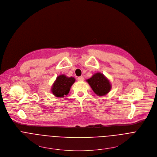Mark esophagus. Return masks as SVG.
Segmentation results:
<instances>
[{"label":"esophagus","mask_w":157,"mask_h":157,"mask_svg":"<svg viewBox=\"0 0 157 157\" xmlns=\"http://www.w3.org/2000/svg\"><path fill=\"white\" fill-rule=\"evenodd\" d=\"M78 81H84V78L83 76H79L78 78Z\"/></svg>","instance_id":"34e87169"}]
</instances>
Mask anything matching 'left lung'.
Listing matches in <instances>:
<instances>
[{
    "label": "left lung",
    "instance_id": "1",
    "mask_svg": "<svg viewBox=\"0 0 157 157\" xmlns=\"http://www.w3.org/2000/svg\"><path fill=\"white\" fill-rule=\"evenodd\" d=\"M86 81L94 93L99 97L108 94L112 87L110 80L100 72L94 73L90 78L86 79Z\"/></svg>",
    "mask_w": 157,
    "mask_h": 157
}]
</instances>
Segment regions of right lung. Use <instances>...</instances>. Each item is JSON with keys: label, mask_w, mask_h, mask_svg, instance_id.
<instances>
[{"label": "right lung", "mask_w": 157, "mask_h": 157, "mask_svg": "<svg viewBox=\"0 0 157 157\" xmlns=\"http://www.w3.org/2000/svg\"><path fill=\"white\" fill-rule=\"evenodd\" d=\"M74 77H68L65 75H60L58 76L52 84L51 87V92L55 97L59 98H63L65 95H67L70 90L71 87L75 82Z\"/></svg>", "instance_id": "obj_1"}]
</instances>
